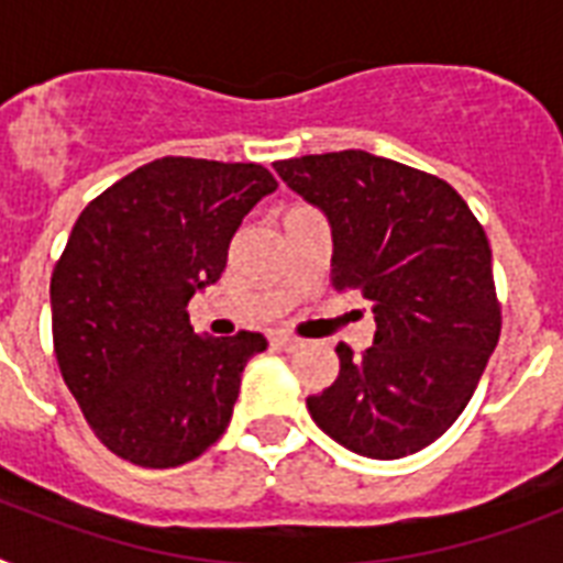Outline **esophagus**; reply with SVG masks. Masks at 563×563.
<instances>
[{
	"instance_id": "obj_1",
	"label": "esophagus",
	"mask_w": 563,
	"mask_h": 563,
	"mask_svg": "<svg viewBox=\"0 0 563 563\" xmlns=\"http://www.w3.org/2000/svg\"><path fill=\"white\" fill-rule=\"evenodd\" d=\"M274 347H280V351H298L300 342L295 339V335H274L272 339Z\"/></svg>"
}]
</instances>
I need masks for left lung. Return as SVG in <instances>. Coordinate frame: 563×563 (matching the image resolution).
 Wrapping results in <instances>:
<instances>
[{"label": "left lung", "instance_id": "1", "mask_svg": "<svg viewBox=\"0 0 563 563\" xmlns=\"http://www.w3.org/2000/svg\"><path fill=\"white\" fill-rule=\"evenodd\" d=\"M324 212L330 277L374 309V344H339V376L307 397L321 432L368 459H402L453 427L499 342L490 245L471 207L435 175L368 152L274 163Z\"/></svg>", "mask_w": 563, "mask_h": 563}]
</instances>
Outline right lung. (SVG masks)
Wrapping results in <instances>:
<instances>
[{
    "label": "right lung",
    "instance_id": "right-lung-1",
    "mask_svg": "<svg viewBox=\"0 0 563 563\" xmlns=\"http://www.w3.org/2000/svg\"><path fill=\"white\" fill-rule=\"evenodd\" d=\"M256 163L163 157L84 207L52 274V335L66 388L99 441L140 467H178L228 429L260 333L198 335L192 295L219 280L256 201Z\"/></svg>",
    "mask_w": 563,
    "mask_h": 563
}]
</instances>
